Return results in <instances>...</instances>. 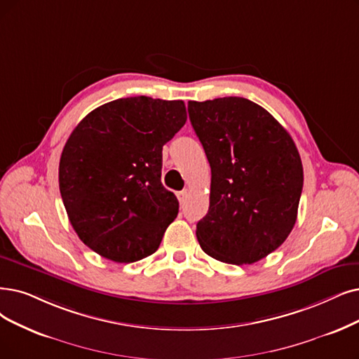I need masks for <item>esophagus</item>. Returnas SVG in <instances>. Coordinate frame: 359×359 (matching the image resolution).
I'll list each match as a JSON object with an SVG mask.
<instances>
[{"instance_id": "obj_1", "label": "esophagus", "mask_w": 359, "mask_h": 359, "mask_svg": "<svg viewBox=\"0 0 359 359\" xmlns=\"http://www.w3.org/2000/svg\"><path fill=\"white\" fill-rule=\"evenodd\" d=\"M187 196H189L187 190H182V191H178V193H177V197H178V200H180V203H184V202H185V200H187Z\"/></svg>"}]
</instances>
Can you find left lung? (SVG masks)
Returning <instances> with one entry per match:
<instances>
[{
	"mask_svg": "<svg viewBox=\"0 0 359 359\" xmlns=\"http://www.w3.org/2000/svg\"><path fill=\"white\" fill-rule=\"evenodd\" d=\"M210 165V203L197 222L200 248L225 264H253L278 249L296 224L304 168L290 134L243 97L189 102Z\"/></svg>",
	"mask_w": 359,
	"mask_h": 359,
	"instance_id": "1",
	"label": "left lung"
}]
</instances>
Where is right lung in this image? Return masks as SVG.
<instances>
[{
	"instance_id": "1",
	"label": "right lung",
	"mask_w": 359,
	"mask_h": 359,
	"mask_svg": "<svg viewBox=\"0 0 359 359\" xmlns=\"http://www.w3.org/2000/svg\"><path fill=\"white\" fill-rule=\"evenodd\" d=\"M187 121L181 100H113L85 116L67 138L59 185L83 245L130 264L159 248L178 215L162 177V149Z\"/></svg>"
}]
</instances>
